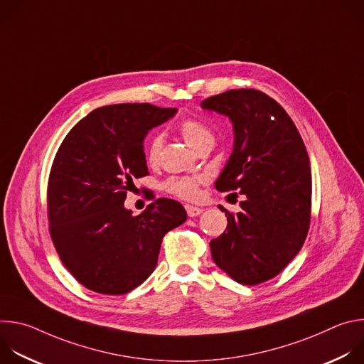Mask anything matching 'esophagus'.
I'll use <instances>...</instances> for the list:
<instances>
[{"label": "esophagus", "instance_id": "esophagus-1", "mask_svg": "<svg viewBox=\"0 0 364 364\" xmlns=\"http://www.w3.org/2000/svg\"><path fill=\"white\" fill-rule=\"evenodd\" d=\"M186 212L190 218H196L203 213V209H200V207H196V205H191V204H186Z\"/></svg>", "mask_w": 364, "mask_h": 364}]
</instances>
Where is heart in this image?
Returning a JSON list of instances; mask_svg holds the SVG:
<instances>
[{
    "label": "heart",
    "instance_id": "heart-1",
    "mask_svg": "<svg viewBox=\"0 0 364 364\" xmlns=\"http://www.w3.org/2000/svg\"><path fill=\"white\" fill-rule=\"evenodd\" d=\"M178 131L184 141L194 149L200 151L207 145H213L215 134L204 122L196 118H186L181 121ZM164 145V135L154 134L146 144L145 157L149 164H157L161 157V151ZM207 181V176L204 174H190L171 177L164 183V188L183 200H194L198 197L200 186Z\"/></svg>",
    "mask_w": 364,
    "mask_h": 364
}]
</instances>
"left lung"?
Listing matches in <instances>:
<instances>
[{
	"instance_id": "left-lung-1",
	"label": "left lung",
	"mask_w": 364,
	"mask_h": 364,
	"mask_svg": "<svg viewBox=\"0 0 364 364\" xmlns=\"http://www.w3.org/2000/svg\"><path fill=\"white\" fill-rule=\"evenodd\" d=\"M229 117L235 131L219 191L245 196L240 212L210 242L215 264L243 285L277 277L301 250L311 220V170L304 141L279 103L256 89H233L201 102ZM237 194V193H232Z\"/></svg>"
}]
</instances>
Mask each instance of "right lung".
Segmentation results:
<instances>
[{
  "instance_id": "right-lung-1",
  "label": "right lung",
  "mask_w": 364,
  "mask_h": 364,
  "mask_svg": "<svg viewBox=\"0 0 364 364\" xmlns=\"http://www.w3.org/2000/svg\"><path fill=\"white\" fill-rule=\"evenodd\" d=\"M151 103L102 107L66 135L51 166L47 215L51 240L77 282L105 295L141 285L157 267L163 237L187 219L184 207L157 198L134 216L124 201L148 174L144 139L176 115Z\"/></svg>"
}]
</instances>
